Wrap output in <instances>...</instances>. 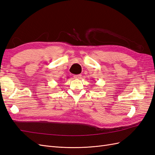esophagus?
<instances>
[{
	"mask_svg": "<svg viewBox=\"0 0 155 155\" xmlns=\"http://www.w3.org/2000/svg\"><path fill=\"white\" fill-rule=\"evenodd\" d=\"M74 79H81V74L74 75Z\"/></svg>",
	"mask_w": 155,
	"mask_h": 155,
	"instance_id": "obj_1",
	"label": "esophagus"
}]
</instances>
